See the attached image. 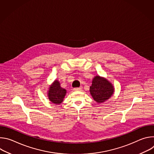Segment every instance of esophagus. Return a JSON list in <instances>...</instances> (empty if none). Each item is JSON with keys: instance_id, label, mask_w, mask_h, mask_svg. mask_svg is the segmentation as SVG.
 Instances as JSON below:
<instances>
[{"instance_id": "esophagus-1", "label": "esophagus", "mask_w": 154, "mask_h": 154, "mask_svg": "<svg viewBox=\"0 0 154 154\" xmlns=\"http://www.w3.org/2000/svg\"><path fill=\"white\" fill-rule=\"evenodd\" d=\"M82 89V87H79V88H74L73 89L74 91H81Z\"/></svg>"}]
</instances>
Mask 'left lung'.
Wrapping results in <instances>:
<instances>
[{
  "label": "left lung",
  "instance_id": "left-lung-1",
  "mask_svg": "<svg viewBox=\"0 0 154 154\" xmlns=\"http://www.w3.org/2000/svg\"><path fill=\"white\" fill-rule=\"evenodd\" d=\"M114 87L107 79L99 75L95 76L92 81L90 91L93 99L98 103L105 102L114 93Z\"/></svg>",
  "mask_w": 154,
  "mask_h": 154
}]
</instances>
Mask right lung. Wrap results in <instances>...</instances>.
I'll list each match as a JSON object with an SVG mask.
<instances>
[{"label": "right lung", "mask_w": 154, "mask_h": 154, "mask_svg": "<svg viewBox=\"0 0 154 154\" xmlns=\"http://www.w3.org/2000/svg\"><path fill=\"white\" fill-rule=\"evenodd\" d=\"M66 94V90L60 86V83L58 80H55L50 86L48 96L49 100L54 104H60Z\"/></svg>", "instance_id": "right-lung-1"}]
</instances>
